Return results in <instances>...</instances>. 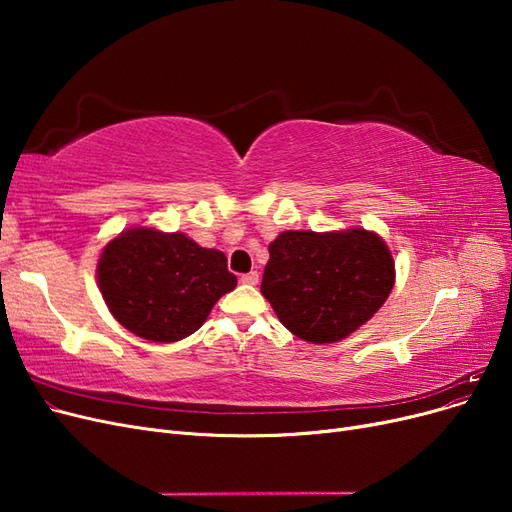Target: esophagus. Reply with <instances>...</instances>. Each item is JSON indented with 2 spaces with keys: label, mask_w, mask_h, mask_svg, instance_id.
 Wrapping results in <instances>:
<instances>
[{
  "label": "esophagus",
  "mask_w": 512,
  "mask_h": 512,
  "mask_svg": "<svg viewBox=\"0 0 512 512\" xmlns=\"http://www.w3.org/2000/svg\"><path fill=\"white\" fill-rule=\"evenodd\" d=\"M241 284H247V286H256V284H258V271L243 273V275H241Z\"/></svg>",
  "instance_id": "obj_1"
}]
</instances>
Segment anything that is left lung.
<instances>
[{
	"instance_id": "obj_1",
	"label": "left lung",
	"mask_w": 512,
	"mask_h": 512,
	"mask_svg": "<svg viewBox=\"0 0 512 512\" xmlns=\"http://www.w3.org/2000/svg\"><path fill=\"white\" fill-rule=\"evenodd\" d=\"M260 292L284 327L312 344L348 337L391 294L389 247L363 228L348 232L288 230L269 245Z\"/></svg>"
}]
</instances>
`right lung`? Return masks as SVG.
<instances>
[{
  "mask_svg": "<svg viewBox=\"0 0 512 512\" xmlns=\"http://www.w3.org/2000/svg\"><path fill=\"white\" fill-rule=\"evenodd\" d=\"M98 282L111 314L149 342H179L200 329L222 294L237 286L226 256L181 232L126 230L106 245Z\"/></svg>",
  "mask_w": 512,
  "mask_h": 512,
  "instance_id": "add662e5",
  "label": "right lung"
}]
</instances>
